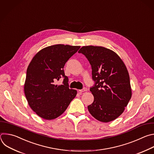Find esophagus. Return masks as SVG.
I'll return each mask as SVG.
<instances>
[{
    "instance_id": "obj_1",
    "label": "esophagus",
    "mask_w": 154,
    "mask_h": 154,
    "mask_svg": "<svg viewBox=\"0 0 154 154\" xmlns=\"http://www.w3.org/2000/svg\"><path fill=\"white\" fill-rule=\"evenodd\" d=\"M87 88L84 87L82 89H81V90H79V94H81V93H82V92L85 91H87Z\"/></svg>"
}]
</instances>
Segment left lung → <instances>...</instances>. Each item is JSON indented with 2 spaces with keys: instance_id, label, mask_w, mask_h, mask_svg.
Masks as SVG:
<instances>
[{
  "instance_id": "1",
  "label": "left lung",
  "mask_w": 154,
  "mask_h": 154,
  "mask_svg": "<svg viewBox=\"0 0 154 154\" xmlns=\"http://www.w3.org/2000/svg\"><path fill=\"white\" fill-rule=\"evenodd\" d=\"M83 54L91 67L94 85L90 88L94 101L90 113L100 121H112L124 112L131 97L130 78L123 61L113 51L100 46H84Z\"/></svg>"
}]
</instances>
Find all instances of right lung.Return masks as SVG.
<instances>
[{
  "label": "right lung",
  "mask_w": 154,
  "mask_h": 154,
  "mask_svg": "<svg viewBox=\"0 0 154 154\" xmlns=\"http://www.w3.org/2000/svg\"><path fill=\"white\" fill-rule=\"evenodd\" d=\"M80 46L57 44L38 52L26 70L24 92L28 103L43 119H53L62 115L75 98L77 91L70 89L64 67ZM64 78L63 84L55 82Z\"/></svg>",
  "instance_id": "right-lung-1"
}]
</instances>
